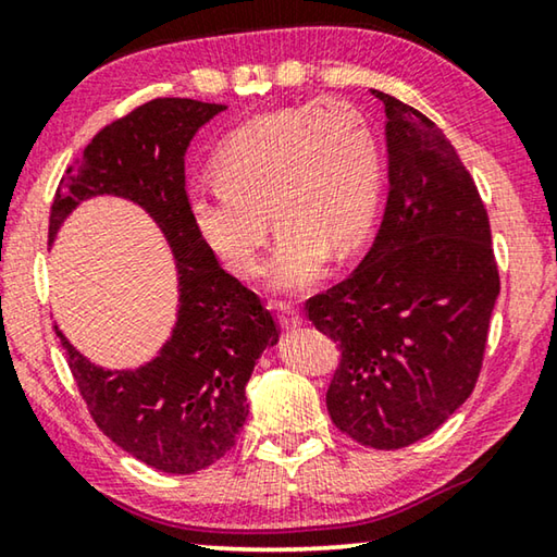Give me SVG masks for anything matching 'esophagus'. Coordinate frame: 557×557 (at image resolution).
Masks as SVG:
<instances>
[{
  "instance_id": "esophagus-1",
  "label": "esophagus",
  "mask_w": 557,
  "mask_h": 557,
  "mask_svg": "<svg viewBox=\"0 0 557 557\" xmlns=\"http://www.w3.org/2000/svg\"><path fill=\"white\" fill-rule=\"evenodd\" d=\"M272 307H275V312L280 317V324L285 326V329H295V326L301 324L299 309L295 305H289V301H275V305H272Z\"/></svg>"
}]
</instances>
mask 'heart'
<instances>
[{
  "instance_id": "heart-1",
  "label": "heart",
  "mask_w": 557,
  "mask_h": 557,
  "mask_svg": "<svg viewBox=\"0 0 557 557\" xmlns=\"http://www.w3.org/2000/svg\"><path fill=\"white\" fill-rule=\"evenodd\" d=\"M215 174L188 194L196 233L231 272L252 277L272 219L282 228L265 270L275 292L305 289L329 252H354L381 199L379 143L344 100H307L243 122L215 152Z\"/></svg>"
}]
</instances>
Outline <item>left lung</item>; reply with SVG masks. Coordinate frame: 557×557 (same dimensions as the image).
Wrapping results in <instances>:
<instances>
[{
	"label": "left lung",
	"mask_w": 557,
	"mask_h": 557,
	"mask_svg": "<svg viewBox=\"0 0 557 557\" xmlns=\"http://www.w3.org/2000/svg\"><path fill=\"white\" fill-rule=\"evenodd\" d=\"M371 92L388 117L381 231L361 265L305 309L342 348L326 391L334 425L366 447L400 449L474 391L498 268L484 201L445 132L388 92Z\"/></svg>",
	"instance_id": "8db88e82"
}]
</instances>
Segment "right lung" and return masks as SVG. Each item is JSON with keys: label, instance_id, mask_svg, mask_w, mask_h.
<instances>
[{"label": "right lung", "instance_id": "1", "mask_svg": "<svg viewBox=\"0 0 557 557\" xmlns=\"http://www.w3.org/2000/svg\"><path fill=\"white\" fill-rule=\"evenodd\" d=\"M225 106L157 98L102 127L65 169L49 215V243L75 206L110 194L135 201L166 235L178 272L172 338L135 371H106L69 344V369L90 418L127 455L166 474H194L235 445L248 418L245 385L280 326L256 292L228 275L188 215L184 157Z\"/></svg>", "mask_w": 557, "mask_h": 557}]
</instances>
